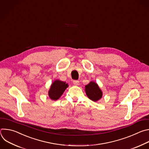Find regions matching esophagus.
I'll list each match as a JSON object with an SVG mask.
<instances>
[{
    "instance_id": "esophagus-1",
    "label": "esophagus",
    "mask_w": 149,
    "mask_h": 149,
    "mask_svg": "<svg viewBox=\"0 0 149 149\" xmlns=\"http://www.w3.org/2000/svg\"><path fill=\"white\" fill-rule=\"evenodd\" d=\"M73 84L75 85V86H78V85L80 84V82H79V81H78V80H74V81H73Z\"/></svg>"
}]
</instances>
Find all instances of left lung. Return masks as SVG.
Masks as SVG:
<instances>
[{
    "label": "left lung",
    "mask_w": 149,
    "mask_h": 149,
    "mask_svg": "<svg viewBox=\"0 0 149 149\" xmlns=\"http://www.w3.org/2000/svg\"><path fill=\"white\" fill-rule=\"evenodd\" d=\"M84 91L87 96L93 102H97L102 99L103 92L97 83L94 81H90L85 86Z\"/></svg>",
    "instance_id": "obj_1"
}]
</instances>
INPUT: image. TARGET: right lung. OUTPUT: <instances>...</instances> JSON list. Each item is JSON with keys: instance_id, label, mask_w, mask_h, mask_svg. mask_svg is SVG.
Listing matches in <instances>:
<instances>
[{"instance_id": "add662e5", "label": "right lung", "mask_w": 149, "mask_h": 149, "mask_svg": "<svg viewBox=\"0 0 149 149\" xmlns=\"http://www.w3.org/2000/svg\"><path fill=\"white\" fill-rule=\"evenodd\" d=\"M69 87L68 83L60 80H55L51 84L48 95L52 100H57L61 97L67 87Z\"/></svg>"}]
</instances>
